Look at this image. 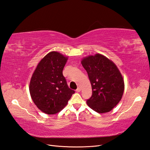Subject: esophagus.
<instances>
[{
	"instance_id": "obj_1",
	"label": "esophagus",
	"mask_w": 150,
	"mask_h": 150,
	"mask_svg": "<svg viewBox=\"0 0 150 150\" xmlns=\"http://www.w3.org/2000/svg\"><path fill=\"white\" fill-rule=\"evenodd\" d=\"M80 91H81V89H80V87H78L77 89H76V92H77V93H79V92H80Z\"/></svg>"
}]
</instances>
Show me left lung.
Returning <instances> with one entry per match:
<instances>
[{"label":"left lung","mask_w":150,"mask_h":150,"mask_svg":"<svg viewBox=\"0 0 150 150\" xmlns=\"http://www.w3.org/2000/svg\"><path fill=\"white\" fill-rule=\"evenodd\" d=\"M81 63L93 90L87 104L99 113L110 112L124 94V81L121 73L113 61L100 54L84 57Z\"/></svg>","instance_id":"8db88e82"}]
</instances>
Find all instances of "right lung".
I'll return each mask as SVG.
<instances>
[{
	"label": "right lung",
	"mask_w": 150,
	"mask_h": 150,
	"mask_svg": "<svg viewBox=\"0 0 150 150\" xmlns=\"http://www.w3.org/2000/svg\"><path fill=\"white\" fill-rule=\"evenodd\" d=\"M68 57L56 51L48 53L38 64L29 90L37 108L48 115L62 110L75 93L67 85L63 70Z\"/></svg>",
	"instance_id": "1"
}]
</instances>
